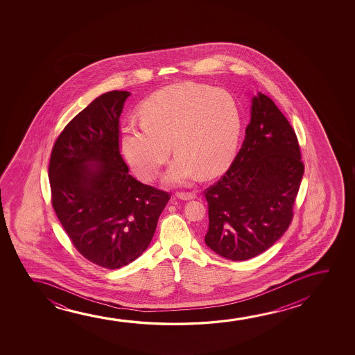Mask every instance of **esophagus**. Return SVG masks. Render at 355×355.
Here are the masks:
<instances>
[{"label":"esophagus","mask_w":355,"mask_h":355,"mask_svg":"<svg viewBox=\"0 0 355 355\" xmlns=\"http://www.w3.org/2000/svg\"><path fill=\"white\" fill-rule=\"evenodd\" d=\"M177 196H178L180 199L185 200V201H187V200L195 199V198H196V194L193 193V191H190V193H178Z\"/></svg>","instance_id":"esophagus-1"}]
</instances>
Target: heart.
Masks as SVG:
<instances>
[{"instance_id":"obj_1","label":"heart","mask_w":355,"mask_h":355,"mask_svg":"<svg viewBox=\"0 0 355 355\" xmlns=\"http://www.w3.org/2000/svg\"><path fill=\"white\" fill-rule=\"evenodd\" d=\"M141 123L127 122L119 146L133 172L146 182L155 180L170 157L165 182L185 185L199 173L220 175L232 164L243 130V115L232 93L204 83L171 85L146 98L139 109Z\"/></svg>"}]
</instances>
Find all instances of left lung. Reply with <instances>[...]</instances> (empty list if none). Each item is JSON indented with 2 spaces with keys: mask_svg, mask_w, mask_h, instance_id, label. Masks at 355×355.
<instances>
[{
  "mask_svg": "<svg viewBox=\"0 0 355 355\" xmlns=\"http://www.w3.org/2000/svg\"><path fill=\"white\" fill-rule=\"evenodd\" d=\"M245 133L229 170L204 191L209 220L205 243L232 261L256 257L282 238L304 172L296 133L263 93L252 98Z\"/></svg>",
  "mask_w": 355,
  "mask_h": 355,
  "instance_id": "obj_1",
  "label": "left lung"
}]
</instances>
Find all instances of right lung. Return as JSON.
Listing matches in <instances>:
<instances>
[{"label":"right lung","mask_w":355,"mask_h":355,"mask_svg":"<svg viewBox=\"0 0 355 355\" xmlns=\"http://www.w3.org/2000/svg\"><path fill=\"white\" fill-rule=\"evenodd\" d=\"M131 93L96 98L54 143L52 206L75 248L107 269L123 267L149 246L170 194L128 173L119 146L120 115Z\"/></svg>","instance_id":"add662e5"}]
</instances>
